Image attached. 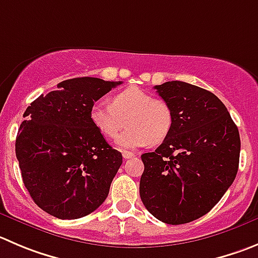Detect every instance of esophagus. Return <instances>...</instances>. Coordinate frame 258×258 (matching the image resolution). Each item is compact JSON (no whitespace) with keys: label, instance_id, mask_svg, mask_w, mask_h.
I'll return each mask as SVG.
<instances>
[{"label":"esophagus","instance_id":"esophagus-1","mask_svg":"<svg viewBox=\"0 0 258 258\" xmlns=\"http://www.w3.org/2000/svg\"><path fill=\"white\" fill-rule=\"evenodd\" d=\"M136 156H137V154H136V153H132V152H127V151L122 152V157H124L125 159L133 158V157H136Z\"/></svg>","mask_w":258,"mask_h":258}]
</instances>
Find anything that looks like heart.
I'll use <instances>...</instances> for the list:
<instances>
[{
	"label": "heart",
	"mask_w": 258,
	"mask_h": 258,
	"mask_svg": "<svg viewBox=\"0 0 258 258\" xmlns=\"http://www.w3.org/2000/svg\"><path fill=\"white\" fill-rule=\"evenodd\" d=\"M90 120L100 134L112 139L126 121V129L117 138L120 148L134 149L147 144H159L167 138L173 125L170 104L153 97L142 88L127 87L110 99L91 105Z\"/></svg>",
	"instance_id": "obj_1"
}]
</instances>
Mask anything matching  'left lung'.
<instances>
[{
  "mask_svg": "<svg viewBox=\"0 0 258 258\" xmlns=\"http://www.w3.org/2000/svg\"><path fill=\"white\" fill-rule=\"evenodd\" d=\"M154 88L170 104L173 125L156 151L142 154L139 194L157 219L185 224L209 213L234 181L239 132L210 91L181 81Z\"/></svg>",
  "mask_w": 258,
  "mask_h": 258,
  "instance_id": "obj_1",
  "label": "left lung"
}]
</instances>
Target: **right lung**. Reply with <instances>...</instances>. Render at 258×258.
<instances>
[{"label": "right lung", "mask_w": 258, "mask_h": 258, "mask_svg": "<svg viewBox=\"0 0 258 258\" xmlns=\"http://www.w3.org/2000/svg\"><path fill=\"white\" fill-rule=\"evenodd\" d=\"M119 85L95 77L66 80L24 112L15 151L24 185L48 214L78 219L109 195L122 156L92 125L90 109Z\"/></svg>", "instance_id": "1"}]
</instances>
